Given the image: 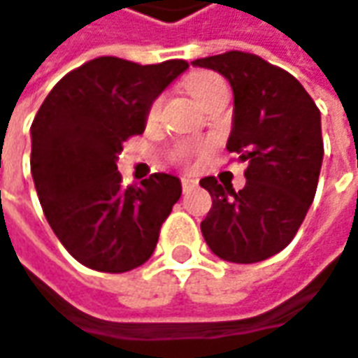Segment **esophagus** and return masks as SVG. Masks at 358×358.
I'll return each instance as SVG.
<instances>
[{
  "label": "esophagus",
  "mask_w": 358,
  "mask_h": 358,
  "mask_svg": "<svg viewBox=\"0 0 358 358\" xmlns=\"http://www.w3.org/2000/svg\"><path fill=\"white\" fill-rule=\"evenodd\" d=\"M194 186H196V180L182 178V190H184V192H190V190H192Z\"/></svg>",
  "instance_id": "esophagus-1"
}]
</instances>
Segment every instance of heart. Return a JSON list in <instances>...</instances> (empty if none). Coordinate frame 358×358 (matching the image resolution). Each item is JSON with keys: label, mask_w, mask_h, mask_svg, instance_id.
Masks as SVG:
<instances>
[{"label": "heart", "mask_w": 358, "mask_h": 358, "mask_svg": "<svg viewBox=\"0 0 358 358\" xmlns=\"http://www.w3.org/2000/svg\"><path fill=\"white\" fill-rule=\"evenodd\" d=\"M184 87H186V91L190 93V96L199 103L200 107H202L210 96H215L217 93H221V91H227V85H224L222 76H219V74L215 73H208V71H196V73H192L186 78ZM156 111H158V105H154V107L150 109V117L156 115ZM196 152H199V148H194V145H178V148L172 152V158L176 159V162H180V164H186Z\"/></svg>", "instance_id": "1"}]
</instances>
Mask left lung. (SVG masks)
<instances>
[{
	"mask_svg": "<svg viewBox=\"0 0 358 358\" xmlns=\"http://www.w3.org/2000/svg\"><path fill=\"white\" fill-rule=\"evenodd\" d=\"M222 74L235 96L227 150L247 164L245 186L200 180L213 206L200 231L210 251L231 263H257L296 237L314 200L324 156L320 111L296 76L257 54L199 58Z\"/></svg>",
	"mask_w": 358,
	"mask_h": 358,
	"instance_id": "1",
	"label": "left lung"
}]
</instances>
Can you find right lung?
<instances>
[{"label": "right lung", "instance_id": "add662e5", "mask_svg": "<svg viewBox=\"0 0 358 358\" xmlns=\"http://www.w3.org/2000/svg\"><path fill=\"white\" fill-rule=\"evenodd\" d=\"M186 69V60L141 66L101 56L64 74L38 109L36 192L54 235L78 263L123 273L152 257L182 184L158 172L123 188L117 156L123 141L143 134L152 103Z\"/></svg>", "mask_w": 358, "mask_h": 358}]
</instances>
